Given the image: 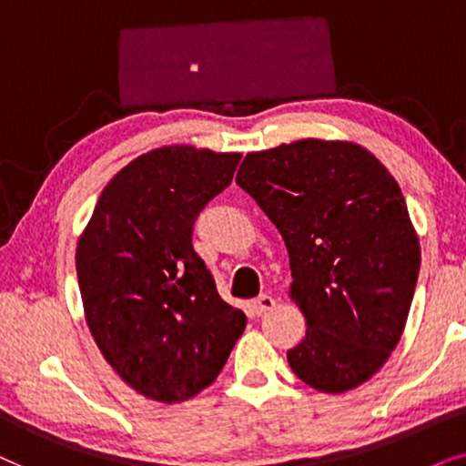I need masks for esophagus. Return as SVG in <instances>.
<instances>
[{
    "label": "esophagus",
    "instance_id": "obj_1",
    "mask_svg": "<svg viewBox=\"0 0 466 466\" xmlns=\"http://www.w3.org/2000/svg\"><path fill=\"white\" fill-rule=\"evenodd\" d=\"M251 309H253V313H256V315H266L268 311H272V309H275V298L268 296V294L258 296L256 300L251 302Z\"/></svg>",
    "mask_w": 466,
    "mask_h": 466
}]
</instances>
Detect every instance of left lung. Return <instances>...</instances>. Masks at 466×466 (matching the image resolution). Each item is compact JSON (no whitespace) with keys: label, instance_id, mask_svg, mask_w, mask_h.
<instances>
[{"label":"left lung","instance_id":"8db88e82","mask_svg":"<svg viewBox=\"0 0 466 466\" xmlns=\"http://www.w3.org/2000/svg\"><path fill=\"white\" fill-rule=\"evenodd\" d=\"M237 183L288 247L307 319L291 370L328 394L369 381L400 340L420 272L399 183L364 147L318 138L247 153Z\"/></svg>","mask_w":466,"mask_h":466}]
</instances>
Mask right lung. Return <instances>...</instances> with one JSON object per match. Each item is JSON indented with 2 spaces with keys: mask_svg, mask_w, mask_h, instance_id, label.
Returning a JSON list of instances; mask_svg holds the SVG:
<instances>
[{
  "mask_svg": "<svg viewBox=\"0 0 466 466\" xmlns=\"http://www.w3.org/2000/svg\"><path fill=\"white\" fill-rule=\"evenodd\" d=\"M240 153L148 151L104 187L76 247L86 326L127 386L159 402L210 386L247 326L194 251L200 210L232 183Z\"/></svg>",
  "mask_w": 466,
  "mask_h": 466,
  "instance_id": "add662e5",
  "label": "right lung"
}]
</instances>
